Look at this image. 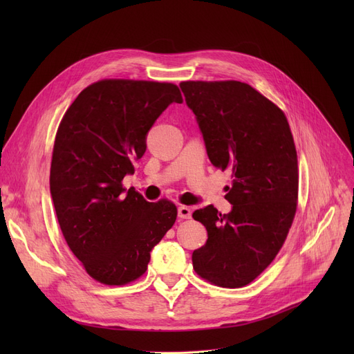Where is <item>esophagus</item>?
Instances as JSON below:
<instances>
[{"label": "esophagus", "instance_id": "esophagus-1", "mask_svg": "<svg viewBox=\"0 0 354 354\" xmlns=\"http://www.w3.org/2000/svg\"><path fill=\"white\" fill-rule=\"evenodd\" d=\"M192 215V211L189 207H185V205H180L178 207V216L180 219H189Z\"/></svg>", "mask_w": 354, "mask_h": 354}]
</instances>
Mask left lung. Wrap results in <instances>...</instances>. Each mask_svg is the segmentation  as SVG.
I'll use <instances>...</instances> for the list:
<instances>
[{"label": "left lung", "instance_id": "left-lung-1", "mask_svg": "<svg viewBox=\"0 0 354 354\" xmlns=\"http://www.w3.org/2000/svg\"><path fill=\"white\" fill-rule=\"evenodd\" d=\"M180 88L211 163L232 178L231 212L208 205L192 214L208 231L207 244L192 254L194 270L215 286L244 287L271 264L295 215L291 130L283 110L247 83L182 82Z\"/></svg>", "mask_w": 354, "mask_h": 354}]
</instances>
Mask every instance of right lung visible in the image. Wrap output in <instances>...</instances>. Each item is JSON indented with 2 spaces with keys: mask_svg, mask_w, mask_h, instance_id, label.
<instances>
[{
  "mask_svg": "<svg viewBox=\"0 0 354 354\" xmlns=\"http://www.w3.org/2000/svg\"><path fill=\"white\" fill-rule=\"evenodd\" d=\"M180 102L172 83L102 80L80 93L59 126L50 169L55 215L73 254L103 284L139 278L175 224L172 202H147L122 180L135 172L156 119Z\"/></svg>",
  "mask_w": 354,
  "mask_h": 354,
  "instance_id": "add662e5",
  "label": "right lung"
}]
</instances>
